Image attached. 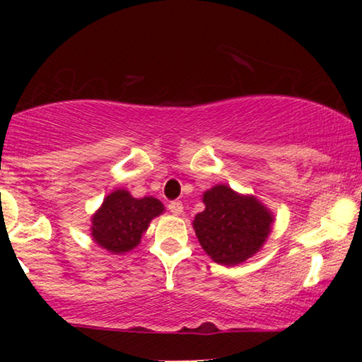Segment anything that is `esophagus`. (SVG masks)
Masks as SVG:
<instances>
[{"instance_id":"1","label":"esophagus","mask_w":362,"mask_h":362,"mask_svg":"<svg viewBox=\"0 0 362 362\" xmlns=\"http://www.w3.org/2000/svg\"><path fill=\"white\" fill-rule=\"evenodd\" d=\"M168 209H170L171 214L181 216L182 214V209H185V207H182V202L181 201H171L170 204H168Z\"/></svg>"}]
</instances>
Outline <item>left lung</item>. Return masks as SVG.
<instances>
[{"mask_svg": "<svg viewBox=\"0 0 362 362\" xmlns=\"http://www.w3.org/2000/svg\"><path fill=\"white\" fill-rule=\"evenodd\" d=\"M206 209L192 227L197 240L216 264L239 265L257 254L272 230L274 214L255 196L217 185L202 194Z\"/></svg>", "mask_w": 362, "mask_h": 362, "instance_id": "left-lung-1", "label": "left lung"}]
</instances>
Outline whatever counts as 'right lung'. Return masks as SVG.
Returning <instances> with one entry per match:
<instances>
[{"label":"right lung","instance_id":"1","mask_svg":"<svg viewBox=\"0 0 362 362\" xmlns=\"http://www.w3.org/2000/svg\"><path fill=\"white\" fill-rule=\"evenodd\" d=\"M165 211L156 197L136 199L127 189H117L103 199L92 216V237L102 249L125 254L141 242L151 219Z\"/></svg>","mask_w":362,"mask_h":362}]
</instances>
